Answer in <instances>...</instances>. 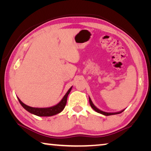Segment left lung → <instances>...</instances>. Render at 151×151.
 <instances>
[{
	"mask_svg": "<svg viewBox=\"0 0 151 151\" xmlns=\"http://www.w3.org/2000/svg\"><path fill=\"white\" fill-rule=\"evenodd\" d=\"M89 103H90L91 106L92 107V108H93V109L94 110V111H95L96 112H98V113L102 114H103V115H105V116H109V115H113V114H120V113H121L122 112H123L124 111V110H122V111H121L116 112H107L103 111H101V110H100L99 109L97 108V107L95 105H94L93 102H92L90 97H89Z\"/></svg>",
	"mask_w": 151,
	"mask_h": 151,
	"instance_id": "8db88e82",
	"label": "left lung"
}]
</instances>
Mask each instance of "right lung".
Wrapping results in <instances>:
<instances>
[{
  "label": "right lung",
  "instance_id": "right-lung-1",
  "mask_svg": "<svg viewBox=\"0 0 151 151\" xmlns=\"http://www.w3.org/2000/svg\"><path fill=\"white\" fill-rule=\"evenodd\" d=\"M72 88L73 86H71V87L68 89V91L66 92L65 95L63 96V98L61 99V101L58 104L52 106L46 107V108H36V107L29 106L22 103V102L20 100L19 97H17V98L22 106L23 107L25 110H27L28 112H29L30 113L39 116H51L60 113V112H62L63 111V109H65V107L66 106V101H67L68 95V94L70 93Z\"/></svg>",
  "mask_w": 151,
  "mask_h": 151
}]
</instances>
